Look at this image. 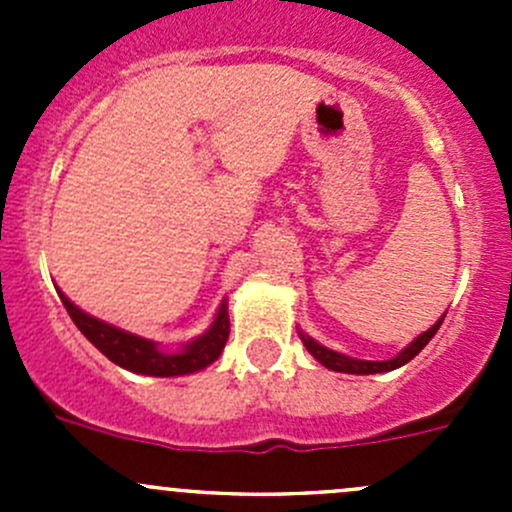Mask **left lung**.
Instances as JSON below:
<instances>
[{
	"label": "left lung",
	"mask_w": 512,
	"mask_h": 512,
	"mask_svg": "<svg viewBox=\"0 0 512 512\" xmlns=\"http://www.w3.org/2000/svg\"><path fill=\"white\" fill-rule=\"evenodd\" d=\"M443 317H446V314H443ZM443 317L438 319V322L433 324V327L428 329V332L418 334V337L414 339V342H411L409 347L404 349V352H399V354L394 356V359H389V361H364V359H352V356H344V354L334 352V349L322 347V344L314 342V339H312V337H307V334L299 332V337H302V342H304V347H307V352L312 354L314 359L319 361V364L327 366V369H332V371H342V374H381V371H391V369H399V366L409 364V361L414 359V356H416L418 352H421V349L426 347L428 342H431L433 334H436V332H438V327H441Z\"/></svg>",
	"instance_id": "1"
}]
</instances>
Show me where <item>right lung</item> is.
<instances>
[{"label": "right lung", "instance_id": "1", "mask_svg": "<svg viewBox=\"0 0 512 512\" xmlns=\"http://www.w3.org/2000/svg\"><path fill=\"white\" fill-rule=\"evenodd\" d=\"M64 302L66 312L74 319L76 327L81 329L86 339L101 352L103 356L113 361V364L123 366V369L133 371V374H146V376H183L193 374V371L205 369L213 364L220 354H223L227 337H230V319H227V302L223 299L215 322L210 324L208 332L198 337L195 342L185 344L180 352L168 354L160 352L158 344L151 339L136 337L131 332L113 327V324L101 322V319L91 317V314L81 312L61 289H56Z\"/></svg>", "mask_w": 512, "mask_h": 512}]
</instances>
